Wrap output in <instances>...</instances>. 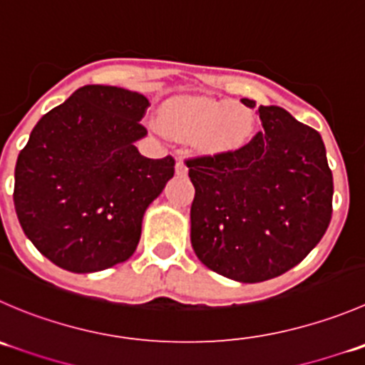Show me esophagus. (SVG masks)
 <instances>
[{"instance_id":"34e87169","label":"esophagus","mask_w":365,"mask_h":365,"mask_svg":"<svg viewBox=\"0 0 365 365\" xmlns=\"http://www.w3.org/2000/svg\"><path fill=\"white\" fill-rule=\"evenodd\" d=\"M175 171L178 176H185L189 173V168H187V164L183 160H178L175 165Z\"/></svg>"}]
</instances>
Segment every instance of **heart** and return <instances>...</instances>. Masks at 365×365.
<instances>
[{
	"instance_id": "heart-1",
	"label": "heart",
	"mask_w": 365,
	"mask_h": 365,
	"mask_svg": "<svg viewBox=\"0 0 365 365\" xmlns=\"http://www.w3.org/2000/svg\"><path fill=\"white\" fill-rule=\"evenodd\" d=\"M160 119L169 132L194 140L203 153H222L242 146L253 125L247 108L200 96L168 100L160 108Z\"/></svg>"
}]
</instances>
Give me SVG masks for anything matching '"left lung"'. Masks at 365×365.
Returning <instances> with one entry per match:
<instances>
[{
    "label": "left lung",
    "mask_w": 365,
    "mask_h": 365,
    "mask_svg": "<svg viewBox=\"0 0 365 365\" xmlns=\"http://www.w3.org/2000/svg\"><path fill=\"white\" fill-rule=\"evenodd\" d=\"M247 107L255 101L242 100ZM262 130L235 151L187 160L190 242L208 269L242 284L298 265L331 219L334 176L323 139L285 108L258 107Z\"/></svg>",
    "instance_id": "obj_1"
}]
</instances>
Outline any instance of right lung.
<instances>
[{"label":"right lung","mask_w":365,"mask_h":365,"mask_svg":"<svg viewBox=\"0 0 365 365\" xmlns=\"http://www.w3.org/2000/svg\"><path fill=\"white\" fill-rule=\"evenodd\" d=\"M146 96L85 85L42 115L16 164L14 207L24 235L71 272H96L128 260L143 217L175 175V158L135 148Z\"/></svg>","instance_id":"obj_1"}]
</instances>
